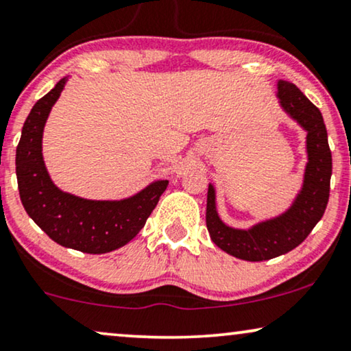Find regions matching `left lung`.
Listing matches in <instances>:
<instances>
[{"label":"left lung","mask_w":351,"mask_h":351,"mask_svg":"<svg viewBox=\"0 0 351 351\" xmlns=\"http://www.w3.org/2000/svg\"><path fill=\"white\" fill-rule=\"evenodd\" d=\"M277 97L283 112L306 131L308 163L303 184L291 206L278 217L259 221L247 230L233 228L219 217L214 184H208L207 191L206 223L212 241L227 254L251 263L287 254L301 245L322 219L329 201L332 154L322 114L291 82L278 81Z\"/></svg>","instance_id":"8db88e82"}]
</instances>
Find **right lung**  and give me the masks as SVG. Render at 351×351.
I'll use <instances>...</instances> for the list:
<instances>
[{"mask_svg":"<svg viewBox=\"0 0 351 351\" xmlns=\"http://www.w3.org/2000/svg\"><path fill=\"white\" fill-rule=\"evenodd\" d=\"M66 81L63 77L42 97L25 119L16 150L17 188L25 212L53 241L88 254H105L128 245L143 230L168 181H154L119 201H92L58 188L43 162L42 137Z\"/></svg>","mask_w":351,"mask_h":351,"instance_id":"obj_1","label":"right lung"}]
</instances>
